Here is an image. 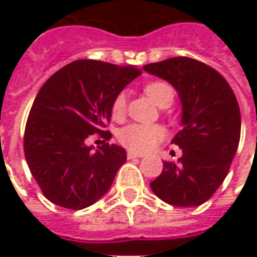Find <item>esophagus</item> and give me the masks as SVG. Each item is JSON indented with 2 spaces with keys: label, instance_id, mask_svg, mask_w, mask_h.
Returning <instances> with one entry per match:
<instances>
[{
  "label": "esophagus",
  "instance_id": "esophagus-1",
  "mask_svg": "<svg viewBox=\"0 0 257 257\" xmlns=\"http://www.w3.org/2000/svg\"><path fill=\"white\" fill-rule=\"evenodd\" d=\"M127 157H128V159H137V157H143V156L139 153H134V152H128V153H127Z\"/></svg>",
  "mask_w": 257,
  "mask_h": 257
}]
</instances>
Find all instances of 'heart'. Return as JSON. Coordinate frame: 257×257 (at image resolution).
<instances>
[{"label": "heart", "instance_id": "1", "mask_svg": "<svg viewBox=\"0 0 257 257\" xmlns=\"http://www.w3.org/2000/svg\"><path fill=\"white\" fill-rule=\"evenodd\" d=\"M146 94L160 107H169L174 100V90L166 81H152L144 87ZM125 113V94L120 93L114 97L111 103V115L118 120ZM118 142L125 149L144 153L154 149L164 139V128L159 124L133 123L123 127L117 134Z\"/></svg>", "mask_w": 257, "mask_h": 257}]
</instances>
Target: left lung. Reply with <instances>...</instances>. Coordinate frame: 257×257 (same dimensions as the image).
<instances>
[{"instance_id": "1", "label": "left lung", "mask_w": 257, "mask_h": 257, "mask_svg": "<svg viewBox=\"0 0 257 257\" xmlns=\"http://www.w3.org/2000/svg\"><path fill=\"white\" fill-rule=\"evenodd\" d=\"M169 81L182 101V130L172 143L182 149L177 163L164 162L150 183L153 193L172 206H200L227 176L240 140V108L220 73L189 57L143 67Z\"/></svg>"}]
</instances>
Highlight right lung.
<instances>
[{"instance_id":"right-lung-1","label":"right lung","mask_w":257,"mask_h":257,"mask_svg":"<svg viewBox=\"0 0 257 257\" xmlns=\"http://www.w3.org/2000/svg\"><path fill=\"white\" fill-rule=\"evenodd\" d=\"M140 74L134 65L77 60L40 88L25 124L24 154L50 202L81 210L110 189L125 150L104 143L93 152L85 142L91 134L111 137L105 125L114 97Z\"/></svg>"}]
</instances>
